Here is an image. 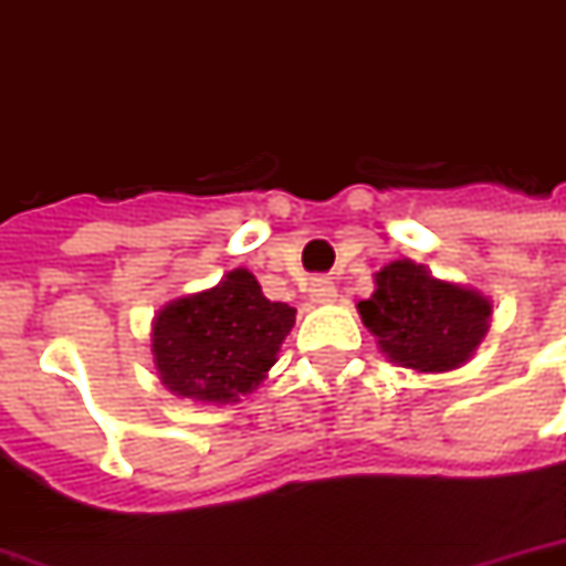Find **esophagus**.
I'll use <instances>...</instances> for the list:
<instances>
[{"label": "esophagus", "mask_w": 566, "mask_h": 566, "mask_svg": "<svg viewBox=\"0 0 566 566\" xmlns=\"http://www.w3.org/2000/svg\"><path fill=\"white\" fill-rule=\"evenodd\" d=\"M338 296L336 282L333 279H326V275H315L312 282H308V300L312 303H333Z\"/></svg>", "instance_id": "1"}]
</instances>
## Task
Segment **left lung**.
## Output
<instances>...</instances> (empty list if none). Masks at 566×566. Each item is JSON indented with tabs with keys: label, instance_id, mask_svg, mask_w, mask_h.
Wrapping results in <instances>:
<instances>
[{
	"label": "left lung",
	"instance_id": "8db88e82",
	"mask_svg": "<svg viewBox=\"0 0 566 566\" xmlns=\"http://www.w3.org/2000/svg\"><path fill=\"white\" fill-rule=\"evenodd\" d=\"M375 294L359 315L389 359L420 371L462 366L489 329L492 305L476 291L432 279L411 261H392L375 275Z\"/></svg>",
	"mask_w": 566,
	"mask_h": 566
}]
</instances>
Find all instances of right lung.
<instances>
[{"mask_svg":"<svg viewBox=\"0 0 566 566\" xmlns=\"http://www.w3.org/2000/svg\"><path fill=\"white\" fill-rule=\"evenodd\" d=\"M296 308L272 303L249 270L212 291L165 305L153 326L155 366L167 389L200 401H237L275 363Z\"/></svg>","mask_w":566,"mask_h":566,"instance_id":"add662e5","label":"right lung"}]
</instances>
